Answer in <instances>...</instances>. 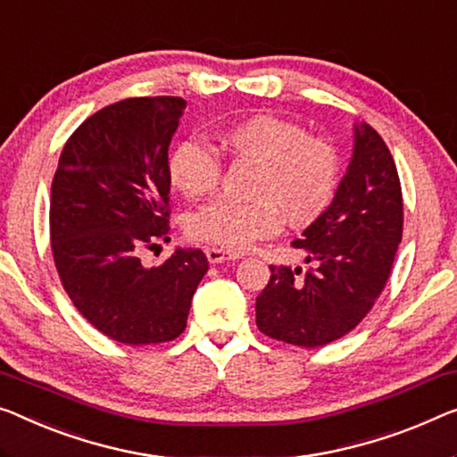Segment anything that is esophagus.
<instances>
[{
    "instance_id": "1",
    "label": "esophagus",
    "mask_w": 457,
    "mask_h": 457,
    "mask_svg": "<svg viewBox=\"0 0 457 457\" xmlns=\"http://www.w3.org/2000/svg\"><path fill=\"white\" fill-rule=\"evenodd\" d=\"M207 258L211 264H220V262H228V261H237L240 254H234V252H226L221 248H207Z\"/></svg>"
}]
</instances>
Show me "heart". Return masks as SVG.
<instances>
[{"label": "heart", "instance_id": "b5f03b06", "mask_svg": "<svg viewBox=\"0 0 457 457\" xmlns=\"http://www.w3.org/2000/svg\"><path fill=\"white\" fill-rule=\"evenodd\" d=\"M229 158L256 166L248 203L213 201L190 215L188 236L229 252H244L269 237L283 220L302 226L332 201L340 158L328 139L308 135L297 122L275 114H252L217 133ZM170 180L190 199L213 193L221 180V160L201 141H182L168 160Z\"/></svg>", "mask_w": 457, "mask_h": 457}]
</instances>
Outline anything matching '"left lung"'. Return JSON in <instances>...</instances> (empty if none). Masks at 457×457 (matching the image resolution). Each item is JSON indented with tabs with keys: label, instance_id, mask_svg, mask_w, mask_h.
<instances>
[{
	"label": "left lung",
	"instance_id": "8db88e82",
	"mask_svg": "<svg viewBox=\"0 0 457 457\" xmlns=\"http://www.w3.org/2000/svg\"><path fill=\"white\" fill-rule=\"evenodd\" d=\"M403 226L396 163L376 129L363 122L355 127L353 160L335 201L294 242L314 267L299 277V267L270 264L267 287L256 297L258 330L305 349L349 335L390 278Z\"/></svg>",
	"mask_w": 457,
	"mask_h": 457
}]
</instances>
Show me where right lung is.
I'll use <instances>...</instances> for the list:
<instances>
[{
  "label": "right lung",
  "instance_id": "obj_1",
  "mask_svg": "<svg viewBox=\"0 0 457 457\" xmlns=\"http://www.w3.org/2000/svg\"><path fill=\"white\" fill-rule=\"evenodd\" d=\"M187 102L127 98L71 133L51 187L49 234L61 285L78 312L122 345L180 337L201 278L199 248L176 250L162 267L139 252L168 240V147Z\"/></svg>",
  "mask_w": 457,
  "mask_h": 457
}]
</instances>
